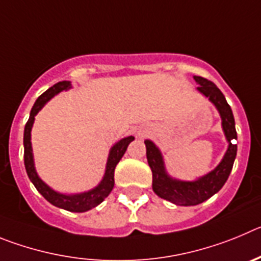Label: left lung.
Listing matches in <instances>:
<instances>
[{
	"label": "left lung",
	"instance_id": "1",
	"mask_svg": "<svg viewBox=\"0 0 261 261\" xmlns=\"http://www.w3.org/2000/svg\"><path fill=\"white\" fill-rule=\"evenodd\" d=\"M194 79L199 84L198 90L216 105L221 116L222 128L229 142V148L220 165L211 171L210 174L204 175L203 178L195 182H180L177 179H171L165 173L163 157L159 148L151 140L144 142L147 148L148 165L152 170V189L154 194L161 199L185 206L203 203L206 199L213 196L216 192L220 191L229 178L237 156V144L233 142L234 139H237L236 122L226 98L221 91L218 90L217 86L208 79L201 76H194Z\"/></svg>",
	"mask_w": 261,
	"mask_h": 261
}]
</instances>
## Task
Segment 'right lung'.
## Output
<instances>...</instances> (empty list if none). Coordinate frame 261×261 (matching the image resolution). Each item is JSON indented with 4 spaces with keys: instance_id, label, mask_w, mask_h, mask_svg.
Segmentation results:
<instances>
[{
    "instance_id": "right-lung-1",
    "label": "right lung",
    "mask_w": 261,
    "mask_h": 261,
    "mask_svg": "<svg viewBox=\"0 0 261 261\" xmlns=\"http://www.w3.org/2000/svg\"><path fill=\"white\" fill-rule=\"evenodd\" d=\"M70 87H71L70 82H58L57 84H55V86L50 87L49 90H46L43 95L39 96V98H37L36 102H35L34 107H32L30 118H28L27 123H25L24 136H23V144H24V166L25 171H27L28 174V178H30L31 182L34 183V186L36 187L37 191L43 195L49 203L58 206V208H62V210L70 211V212H86V211H90L92 210V208H95L96 205H98V204L101 203L108 195L112 192V190H113L114 187V169H116L117 164L119 163V160L122 159V156L125 154L126 149H127V145L134 140V136H127L125 139L119 140V142L110 149L109 157H108L105 175L104 178H102L101 183H100L96 189L78 195H62L53 191L50 187L46 186L45 183L40 179L36 170H35L34 156H32L31 147V128L32 125H34L35 116H36V114L39 113V110L45 105V102L48 101V100H50L55 95H57L58 92H61V91L69 90Z\"/></svg>"
}]
</instances>
